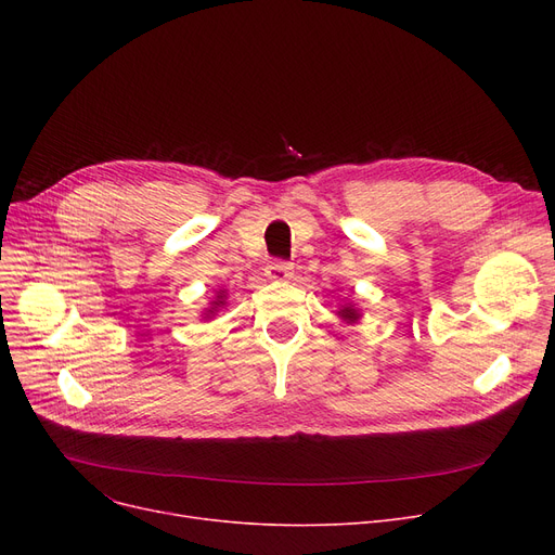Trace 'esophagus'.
<instances>
[{"mask_svg": "<svg viewBox=\"0 0 555 555\" xmlns=\"http://www.w3.org/2000/svg\"><path fill=\"white\" fill-rule=\"evenodd\" d=\"M268 276L274 279V281H285V279L293 276V266H289V262H285V260H272L268 266Z\"/></svg>", "mask_w": 555, "mask_h": 555, "instance_id": "34e87169", "label": "esophagus"}]
</instances>
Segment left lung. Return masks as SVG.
Returning a JSON list of instances; mask_svg holds the SVG:
<instances>
[{"label": "left lung", "instance_id": "obj_1", "mask_svg": "<svg viewBox=\"0 0 555 555\" xmlns=\"http://www.w3.org/2000/svg\"><path fill=\"white\" fill-rule=\"evenodd\" d=\"M346 324H356V322H360V310L353 306V304H344L341 308H339V312H337Z\"/></svg>", "mask_w": 555, "mask_h": 555}]
</instances>
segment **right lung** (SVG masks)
<instances>
[{"label":"right lung","mask_w":555,"mask_h":555,"mask_svg":"<svg viewBox=\"0 0 555 555\" xmlns=\"http://www.w3.org/2000/svg\"><path fill=\"white\" fill-rule=\"evenodd\" d=\"M227 304V297H224V293H220L218 297H216V301H211V306L204 310V319H211L218 310H222V306Z\"/></svg>","instance_id":"obj_1"}]
</instances>
